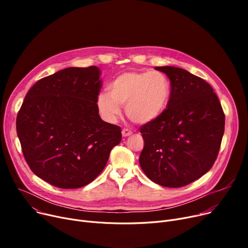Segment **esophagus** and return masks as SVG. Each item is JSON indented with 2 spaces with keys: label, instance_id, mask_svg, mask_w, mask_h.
<instances>
[{
  "label": "esophagus",
  "instance_id": "34e87169",
  "mask_svg": "<svg viewBox=\"0 0 248 248\" xmlns=\"http://www.w3.org/2000/svg\"><path fill=\"white\" fill-rule=\"evenodd\" d=\"M122 134H123V137H128V136H131L133 134V132L128 128H124L122 131Z\"/></svg>",
  "mask_w": 248,
  "mask_h": 248
}]
</instances>
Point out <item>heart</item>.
<instances>
[{
  "label": "heart",
  "mask_w": 248,
  "mask_h": 248,
  "mask_svg": "<svg viewBox=\"0 0 248 248\" xmlns=\"http://www.w3.org/2000/svg\"><path fill=\"white\" fill-rule=\"evenodd\" d=\"M170 95V82L162 72H124L112 80L109 93L98 94L97 107L104 120L114 123L125 104L129 120L146 124L162 114Z\"/></svg>",
  "instance_id": "obj_1"
}]
</instances>
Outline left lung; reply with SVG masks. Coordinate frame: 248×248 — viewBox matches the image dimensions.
I'll return each mask as SVG.
<instances>
[{
    "label": "left lung",
    "instance_id": "1",
    "mask_svg": "<svg viewBox=\"0 0 248 248\" xmlns=\"http://www.w3.org/2000/svg\"><path fill=\"white\" fill-rule=\"evenodd\" d=\"M155 69L170 79L167 108L140 128L145 146L140 165L164 187L180 188L212 168L224 134L225 115L212 86L185 69Z\"/></svg>",
    "mask_w": 248,
    "mask_h": 248
}]
</instances>
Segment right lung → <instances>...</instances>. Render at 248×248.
I'll return each mask as SVG.
<instances>
[{
    "label": "right lung",
    "instance_id": "right-lung-1",
    "mask_svg": "<svg viewBox=\"0 0 248 248\" xmlns=\"http://www.w3.org/2000/svg\"><path fill=\"white\" fill-rule=\"evenodd\" d=\"M96 66L69 67L37 81L26 94L16 127L24 158L47 183L75 189L91 183L122 140L120 126L98 113Z\"/></svg>",
    "mask_w": 248,
    "mask_h": 248
}]
</instances>
